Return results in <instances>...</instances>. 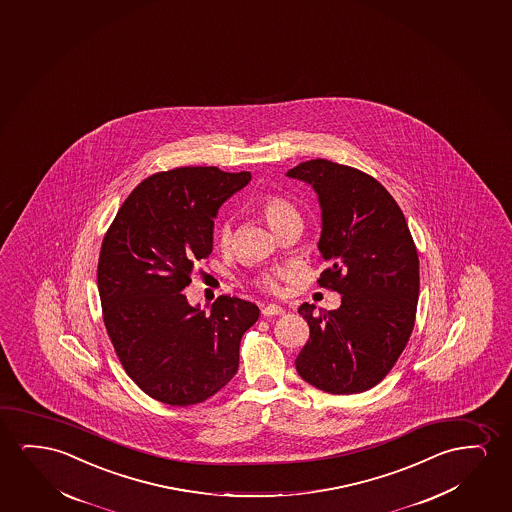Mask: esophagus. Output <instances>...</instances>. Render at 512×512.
Segmentation results:
<instances>
[{
  "label": "esophagus",
  "instance_id": "34e87169",
  "mask_svg": "<svg viewBox=\"0 0 512 512\" xmlns=\"http://www.w3.org/2000/svg\"><path fill=\"white\" fill-rule=\"evenodd\" d=\"M261 314L265 317L282 316V314H284V309H282L281 305L268 303V305H265V307L261 309Z\"/></svg>",
  "mask_w": 512,
  "mask_h": 512
}]
</instances>
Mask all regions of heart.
<instances>
[{"label":"heart","mask_w":512,"mask_h":512,"mask_svg":"<svg viewBox=\"0 0 512 512\" xmlns=\"http://www.w3.org/2000/svg\"><path fill=\"white\" fill-rule=\"evenodd\" d=\"M261 212H263V216L267 219L268 226L275 233L282 230L284 226H288L289 223H293V221H300V214L295 209V205L286 200L284 196L275 195V193H270V195L265 196L261 200ZM231 238H233V231H231L230 223L228 221H221V223L217 224L216 242L219 244V247L228 249L231 244ZM288 274V270H279V272H274V274H263L256 281V286L263 289V291H268V293H277L279 291V282L284 277H288Z\"/></svg>","instance_id":"1"}]
</instances>
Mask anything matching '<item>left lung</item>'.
<instances>
[{
  "mask_svg": "<svg viewBox=\"0 0 512 512\" xmlns=\"http://www.w3.org/2000/svg\"><path fill=\"white\" fill-rule=\"evenodd\" d=\"M288 177L314 188L321 210L317 284L342 295L337 310L302 303L310 337L296 356L303 381L332 395H353L389 374L416 323L419 258L388 189L372 175L328 159H310Z\"/></svg>",
  "mask_w": 512,
  "mask_h": 512,
  "instance_id": "1",
  "label": "left lung"
}]
</instances>
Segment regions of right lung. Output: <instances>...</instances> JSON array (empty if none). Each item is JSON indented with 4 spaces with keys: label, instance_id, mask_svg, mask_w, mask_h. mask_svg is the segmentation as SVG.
I'll return each instance as SVG.
<instances>
[{
    "label": "right lung",
    "instance_id": "add662e5",
    "mask_svg": "<svg viewBox=\"0 0 512 512\" xmlns=\"http://www.w3.org/2000/svg\"><path fill=\"white\" fill-rule=\"evenodd\" d=\"M251 172L180 166L140 182L101 242L103 323L126 374L168 405L202 404L233 379L240 340L260 309L221 295L210 312L182 289L212 254L217 210Z\"/></svg>",
    "mask_w": 512,
    "mask_h": 512
}]
</instances>
